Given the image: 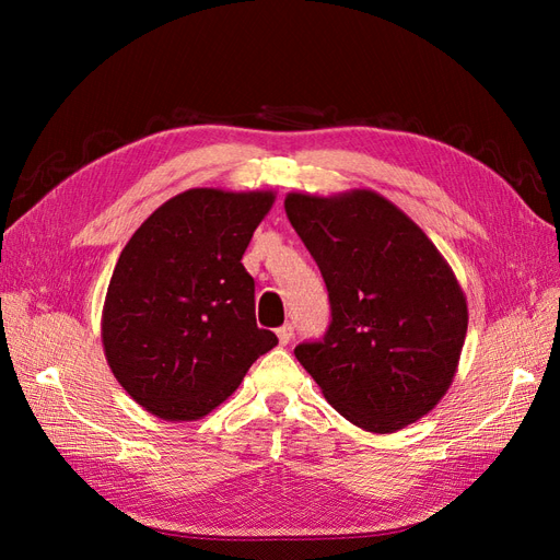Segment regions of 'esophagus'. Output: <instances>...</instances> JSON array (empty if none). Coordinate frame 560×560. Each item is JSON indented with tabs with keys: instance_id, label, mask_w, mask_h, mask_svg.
<instances>
[{
	"instance_id": "esophagus-1",
	"label": "esophagus",
	"mask_w": 560,
	"mask_h": 560,
	"mask_svg": "<svg viewBox=\"0 0 560 560\" xmlns=\"http://www.w3.org/2000/svg\"><path fill=\"white\" fill-rule=\"evenodd\" d=\"M292 336H294V327H292V325H282V327L278 329V338H280L282 346L290 343Z\"/></svg>"
}]
</instances>
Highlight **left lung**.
<instances>
[{
    "label": "left lung",
    "instance_id": "obj_1",
    "mask_svg": "<svg viewBox=\"0 0 560 560\" xmlns=\"http://www.w3.org/2000/svg\"><path fill=\"white\" fill-rule=\"evenodd\" d=\"M284 210L325 278L331 325L296 360L352 425L389 434L428 416L453 383L467 299L411 217L371 189L292 191Z\"/></svg>",
    "mask_w": 560,
    "mask_h": 560
}]
</instances>
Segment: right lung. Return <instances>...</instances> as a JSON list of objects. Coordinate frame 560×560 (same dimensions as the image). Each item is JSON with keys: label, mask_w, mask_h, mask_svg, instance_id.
I'll use <instances>...</instances> for the list:
<instances>
[{"label": "right lung", "mask_w": 560, "mask_h": 560, "mask_svg": "<svg viewBox=\"0 0 560 560\" xmlns=\"http://www.w3.org/2000/svg\"><path fill=\"white\" fill-rule=\"evenodd\" d=\"M273 202L276 191L200 186L165 200L124 247L100 334L114 378L151 416L200 420L278 346L257 327L243 266Z\"/></svg>", "instance_id": "obj_1"}]
</instances>
